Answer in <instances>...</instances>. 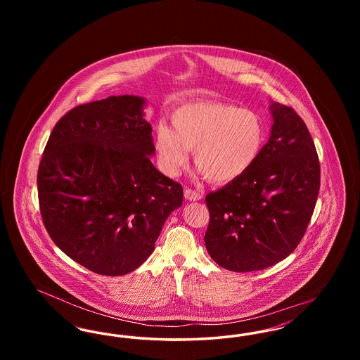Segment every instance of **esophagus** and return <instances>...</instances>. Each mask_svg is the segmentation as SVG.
<instances>
[{
    "label": "esophagus",
    "mask_w": 360,
    "mask_h": 360,
    "mask_svg": "<svg viewBox=\"0 0 360 360\" xmlns=\"http://www.w3.org/2000/svg\"><path fill=\"white\" fill-rule=\"evenodd\" d=\"M185 198L188 201H200L202 198V193L194 188H186L185 190Z\"/></svg>",
    "instance_id": "34e87169"
}]
</instances>
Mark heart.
Listing matches in <instances>:
<instances>
[{
  "instance_id": "heart-1",
  "label": "heart",
  "mask_w": 360,
  "mask_h": 360,
  "mask_svg": "<svg viewBox=\"0 0 360 360\" xmlns=\"http://www.w3.org/2000/svg\"><path fill=\"white\" fill-rule=\"evenodd\" d=\"M172 128L159 124L154 137L159 167L170 176L179 174L193 150L209 181L232 182L255 165L266 139L259 115L232 103H185L172 112Z\"/></svg>"
}]
</instances>
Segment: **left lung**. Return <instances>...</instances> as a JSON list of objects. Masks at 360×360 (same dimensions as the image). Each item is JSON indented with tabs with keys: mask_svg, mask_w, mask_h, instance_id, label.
Here are the masks:
<instances>
[{
	"mask_svg": "<svg viewBox=\"0 0 360 360\" xmlns=\"http://www.w3.org/2000/svg\"><path fill=\"white\" fill-rule=\"evenodd\" d=\"M271 136L255 165L205 197V245L223 269L264 270L289 257L304 238L319 190L320 162L307 124L273 103Z\"/></svg>",
	"mask_w": 360,
	"mask_h": 360,
	"instance_id": "left-lung-1",
	"label": "left lung"
}]
</instances>
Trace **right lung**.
<instances>
[{
    "instance_id": "1",
    "label": "right lung",
    "mask_w": 360,
    "mask_h": 360,
    "mask_svg": "<svg viewBox=\"0 0 360 360\" xmlns=\"http://www.w3.org/2000/svg\"><path fill=\"white\" fill-rule=\"evenodd\" d=\"M144 98L108 97L69 110L52 129L37 172L52 241L100 275L136 270L153 254L184 188L155 169Z\"/></svg>"
}]
</instances>
